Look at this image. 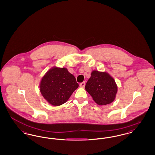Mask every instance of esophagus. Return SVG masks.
<instances>
[{"instance_id":"34e87169","label":"esophagus","mask_w":155,"mask_h":155,"mask_svg":"<svg viewBox=\"0 0 155 155\" xmlns=\"http://www.w3.org/2000/svg\"><path fill=\"white\" fill-rule=\"evenodd\" d=\"M85 82H82L80 84V86L81 88H84L85 87Z\"/></svg>"}]
</instances>
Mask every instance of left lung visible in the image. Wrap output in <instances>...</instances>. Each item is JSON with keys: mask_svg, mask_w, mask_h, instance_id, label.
Returning <instances> with one entry per match:
<instances>
[{"mask_svg": "<svg viewBox=\"0 0 155 155\" xmlns=\"http://www.w3.org/2000/svg\"><path fill=\"white\" fill-rule=\"evenodd\" d=\"M85 89L99 105L113 102L117 92V85L110 75L97 70L92 71Z\"/></svg>", "mask_w": 155, "mask_h": 155, "instance_id": "obj_1", "label": "left lung"}]
</instances>
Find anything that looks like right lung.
Masks as SVG:
<instances>
[{
	"label": "right lung",
	"instance_id": "add662e5",
	"mask_svg": "<svg viewBox=\"0 0 155 155\" xmlns=\"http://www.w3.org/2000/svg\"><path fill=\"white\" fill-rule=\"evenodd\" d=\"M78 86L75 77L66 68L55 66L42 77L39 90L48 103L58 106L66 103Z\"/></svg>",
	"mask_w": 155,
	"mask_h": 155
}]
</instances>
